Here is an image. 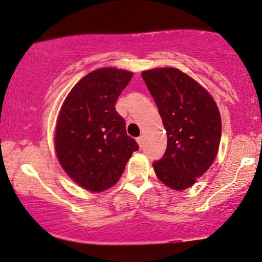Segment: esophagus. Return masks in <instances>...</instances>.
Listing matches in <instances>:
<instances>
[{"label":"esophagus","instance_id":"obj_1","mask_svg":"<svg viewBox=\"0 0 262 262\" xmlns=\"http://www.w3.org/2000/svg\"><path fill=\"white\" fill-rule=\"evenodd\" d=\"M136 141H137L138 146H140V147H142V144H143V137H142V136H140V137H137V138H136Z\"/></svg>","mask_w":262,"mask_h":262}]
</instances>
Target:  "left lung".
<instances>
[{
    "label": "left lung",
    "mask_w": 262,
    "mask_h": 262,
    "mask_svg": "<svg viewBox=\"0 0 262 262\" xmlns=\"http://www.w3.org/2000/svg\"><path fill=\"white\" fill-rule=\"evenodd\" d=\"M167 135V147L153 166L158 179L176 190L193 186L217 154L221 116L211 95L176 68L142 72Z\"/></svg>",
    "instance_id": "8db88e82"
}]
</instances>
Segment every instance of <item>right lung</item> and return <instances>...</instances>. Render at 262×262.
<instances>
[{"mask_svg":"<svg viewBox=\"0 0 262 262\" xmlns=\"http://www.w3.org/2000/svg\"><path fill=\"white\" fill-rule=\"evenodd\" d=\"M132 75L116 68L93 70L68 93L58 115V160L74 182L91 192L114 186L140 148L115 111L116 99Z\"/></svg>","mask_w":262,"mask_h":262,"instance_id":"right-lung-1","label":"right lung"}]
</instances>
